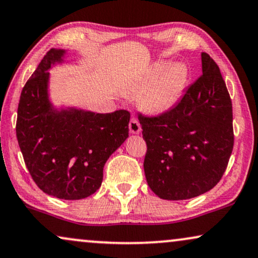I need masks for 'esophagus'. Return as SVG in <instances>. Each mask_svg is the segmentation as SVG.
<instances>
[{
  "mask_svg": "<svg viewBox=\"0 0 258 258\" xmlns=\"http://www.w3.org/2000/svg\"><path fill=\"white\" fill-rule=\"evenodd\" d=\"M128 128H130V132L132 133V135H138L142 131V126H140V123L138 120H137L135 116L131 119V121H130V125H128Z\"/></svg>",
  "mask_w": 258,
  "mask_h": 258,
  "instance_id": "1",
  "label": "esophagus"
}]
</instances>
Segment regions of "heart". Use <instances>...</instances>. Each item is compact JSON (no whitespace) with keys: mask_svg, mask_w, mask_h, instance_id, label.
I'll return each instance as SVG.
<instances>
[{"mask_svg":"<svg viewBox=\"0 0 258 258\" xmlns=\"http://www.w3.org/2000/svg\"><path fill=\"white\" fill-rule=\"evenodd\" d=\"M187 68L181 63L167 67L164 61H156L150 69L128 87L142 91V106L151 114H163L174 108L183 94L187 83Z\"/></svg>","mask_w":258,"mask_h":258,"instance_id":"b5f03b06","label":"heart"}]
</instances>
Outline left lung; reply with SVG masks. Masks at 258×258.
Returning <instances> with one entry per match:
<instances>
[{"mask_svg":"<svg viewBox=\"0 0 258 258\" xmlns=\"http://www.w3.org/2000/svg\"><path fill=\"white\" fill-rule=\"evenodd\" d=\"M202 76L180 102L155 118L138 116L148 151L149 187L164 200H187L220 181L233 149L232 102L219 68L201 53Z\"/></svg>","mask_w":258,"mask_h":258,"instance_id":"obj_1","label":"left lung"}]
</instances>
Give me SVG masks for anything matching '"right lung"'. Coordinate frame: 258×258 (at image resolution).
Masks as SVG:
<instances>
[{"mask_svg":"<svg viewBox=\"0 0 258 258\" xmlns=\"http://www.w3.org/2000/svg\"><path fill=\"white\" fill-rule=\"evenodd\" d=\"M65 54L63 48H51L25 84L16 138L29 174L44 193L80 200L101 187L107 159L128 138L130 113L54 106L48 70L64 63Z\"/></svg>","mask_w":258,"mask_h":258,"instance_id":"add662e5","label":"right lung"}]
</instances>
